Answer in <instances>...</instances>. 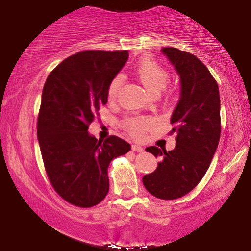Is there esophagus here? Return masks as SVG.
I'll use <instances>...</instances> for the list:
<instances>
[{
  "instance_id": "obj_1",
  "label": "esophagus",
  "mask_w": 251,
  "mask_h": 251,
  "mask_svg": "<svg viewBox=\"0 0 251 251\" xmlns=\"http://www.w3.org/2000/svg\"><path fill=\"white\" fill-rule=\"evenodd\" d=\"M132 150L135 152H143L144 149L142 148L140 145H137V144H134V145H132Z\"/></svg>"
}]
</instances>
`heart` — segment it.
I'll return each mask as SVG.
<instances>
[{
    "mask_svg": "<svg viewBox=\"0 0 251 251\" xmlns=\"http://www.w3.org/2000/svg\"><path fill=\"white\" fill-rule=\"evenodd\" d=\"M134 74L137 75L138 80L143 83L144 87L154 96H157L163 89H165L170 81L169 72L150 59L140 60L135 65ZM122 75H117L112 79L107 89V98L109 100L116 99L118 92L122 87ZM152 125H153V119L144 116L127 117L123 122L124 128L134 138H142L152 127Z\"/></svg>",
    "mask_w": 251,
    "mask_h": 251,
    "instance_id": "1",
    "label": "heart"
}]
</instances>
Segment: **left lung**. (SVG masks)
Returning a JSON list of instances; mask_svg holds the SVG:
<instances>
[{
	"label": "left lung",
	"mask_w": 251,
	"mask_h": 251,
	"mask_svg": "<svg viewBox=\"0 0 251 251\" xmlns=\"http://www.w3.org/2000/svg\"><path fill=\"white\" fill-rule=\"evenodd\" d=\"M162 53L180 77V98L171 117L177 144L172 151L146 148L160 162L143 183L154 197L176 200L195 189L208 171L221 137V100L214 76L194 54L174 47Z\"/></svg>",
	"instance_id": "left-lung-1"
}]
</instances>
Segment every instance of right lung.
I'll return each mask as SVG.
<instances>
[{
  "instance_id": "add662e5",
  "label": "right lung",
  "mask_w": 251,
  "mask_h": 251,
  "mask_svg": "<svg viewBox=\"0 0 251 251\" xmlns=\"http://www.w3.org/2000/svg\"><path fill=\"white\" fill-rule=\"evenodd\" d=\"M127 59V50L80 51L54 68L43 86L37 118L43 164L54 190L75 206L91 208L106 197L109 163L131 150L116 135L98 140L88 133Z\"/></svg>"
}]
</instances>
